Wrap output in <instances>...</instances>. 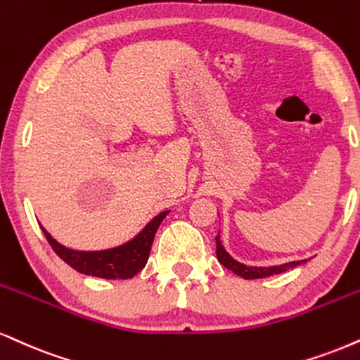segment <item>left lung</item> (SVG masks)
I'll list each match as a JSON object with an SVG mask.
<instances>
[{"instance_id": "left-lung-1", "label": "left lung", "mask_w": 360, "mask_h": 360, "mask_svg": "<svg viewBox=\"0 0 360 360\" xmlns=\"http://www.w3.org/2000/svg\"><path fill=\"white\" fill-rule=\"evenodd\" d=\"M216 257H218L219 263H221L223 266H226L228 270L233 271V274L243 276V278H246V280L265 278V276L281 274V271H287V270H290V268L302 265V263L305 262V259H300V262H290V263H285V265H280V266H246V265H243V263L236 262V259H233L231 257H229V255L226 253V250L223 248L221 241H219V235L216 236Z\"/></svg>"}]
</instances>
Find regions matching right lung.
I'll return each mask as SVG.
<instances>
[{"label": "right lung", "instance_id": "1", "mask_svg": "<svg viewBox=\"0 0 360 360\" xmlns=\"http://www.w3.org/2000/svg\"><path fill=\"white\" fill-rule=\"evenodd\" d=\"M169 211H162L158 214L147 226L142 229L134 240L127 241L125 245L117 246L112 250L103 251H75L68 250L45 233L46 240L56 255L63 259L67 265H70L73 270L80 271L84 275L98 276V278L107 280H127L137 275L142 268L146 266L147 258H149L150 246H153L155 231H158L159 224L166 218Z\"/></svg>", "mask_w": 360, "mask_h": 360}]
</instances>
